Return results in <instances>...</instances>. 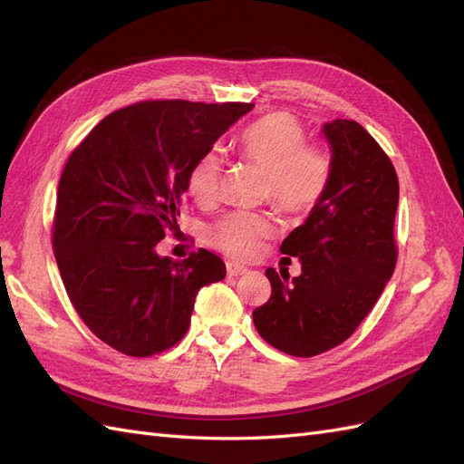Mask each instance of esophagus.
Wrapping results in <instances>:
<instances>
[{"mask_svg": "<svg viewBox=\"0 0 464 464\" xmlns=\"http://www.w3.org/2000/svg\"><path fill=\"white\" fill-rule=\"evenodd\" d=\"M227 273L228 276H242V275H247L249 269L244 265H237V263H228L227 265Z\"/></svg>", "mask_w": 464, "mask_h": 464, "instance_id": "esophagus-1", "label": "esophagus"}]
</instances>
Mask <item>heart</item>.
I'll list each match as a JSON object with an SVG mask.
<instances>
[{
	"label": "heart",
	"instance_id": "obj_1",
	"mask_svg": "<svg viewBox=\"0 0 464 464\" xmlns=\"http://www.w3.org/2000/svg\"><path fill=\"white\" fill-rule=\"evenodd\" d=\"M304 121L288 110H278L254 121L237 137L240 157L265 172V195L288 217H305L321 203L331 181V154L319 143L305 141ZM222 159L215 149L205 150L188 174V191L199 205L217 198ZM271 222L254 213H230L208 228V242L237 259L259 254Z\"/></svg>",
	"mask_w": 464,
	"mask_h": 464
}]
</instances>
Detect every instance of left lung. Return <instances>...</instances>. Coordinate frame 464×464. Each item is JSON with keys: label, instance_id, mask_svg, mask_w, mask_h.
Returning a JSON list of instances; mask_svg holds the SVG:
<instances>
[{"label": "left lung", "instance_id": "left-lung-1", "mask_svg": "<svg viewBox=\"0 0 464 464\" xmlns=\"http://www.w3.org/2000/svg\"><path fill=\"white\" fill-rule=\"evenodd\" d=\"M323 131L333 150L329 188L280 246L300 259L302 275L266 269L271 298L254 310L263 341L298 358L327 353L358 329L399 256L395 166L354 120H333Z\"/></svg>", "mask_w": 464, "mask_h": 464}]
</instances>
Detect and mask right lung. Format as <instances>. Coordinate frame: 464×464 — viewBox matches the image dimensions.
Segmentation results:
<instances>
[{
  "mask_svg": "<svg viewBox=\"0 0 464 464\" xmlns=\"http://www.w3.org/2000/svg\"><path fill=\"white\" fill-rule=\"evenodd\" d=\"M254 108L143 101L108 114L60 178L52 246L82 323L133 358L178 344L199 288L227 276L207 249L174 261L157 244L176 228L193 162Z\"/></svg>",
  "mask_w": 464,
  "mask_h": 464,
  "instance_id": "right-lung-1",
  "label": "right lung"
}]
</instances>
